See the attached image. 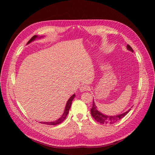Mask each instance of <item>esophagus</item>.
<instances>
[{
	"label": "esophagus",
	"mask_w": 155,
	"mask_h": 155,
	"mask_svg": "<svg viewBox=\"0 0 155 155\" xmlns=\"http://www.w3.org/2000/svg\"><path fill=\"white\" fill-rule=\"evenodd\" d=\"M89 86L88 85H87V84H83L82 85V86L80 87V91L81 92H84V91H87L89 90Z\"/></svg>",
	"instance_id": "esophagus-1"
}]
</instances>
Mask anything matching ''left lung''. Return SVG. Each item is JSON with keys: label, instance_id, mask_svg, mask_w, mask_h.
Returning a JSON list of instances; mask_svg holds the SVG:
<instances>
[{"label": "left lung", "instance_id": "1", "mask_svg": "<svg viewBox=\"0 0 155 155\" xmlns=\"http://www.w3.org/2000/svg\"><path fill=\"white\" fill-rule=\"evenodd\" d=\"M127 47L128 51L133 52V49L130 47V45H127ZM130 110V108L123 114H120L118 115H114V116H108V115L103 114V113H101V112H99L97 110V107L93 101V107H92L91 109V113L92 117H93L95 119V120L97 121L98 123H101V124H111L116 123V122L119 120L120 119H121V118H123L125 115H127L128 114V113Z\"/></svg>", "mask_w": 155, "mask_h": 155}]
</instances>
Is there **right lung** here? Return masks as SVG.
I'll list each match as a JSON object with an SVG mask.
<instances>
[{
    "instance_id": "right-lung-1",
    "label": "right lung",
    "mask_w": 155,
    "mask_h": 155,
    "mask_svg": "<svg viewBox=\"0 0 155 155\" xmlns=\"http://www.w3.org/2000/svg\"><path fill=\"white\" fill-rule=\"evenodd\" d=\"M37 38H38V36H37V35L33 36V37H32L30 39V41H29L27 42V44H29V43H30V42L35 41V39ZM74 97H75V94H72V96L70 97V98H69V99L68 100L67 103V104H66L64 113L62 114V115L61 118H59L58 119H57V120H55V121H53V122H40V123H42V124H48V125H57V124H58L61 123L62 122H63L65 118H66V117H67V114H68L69 109H70V108L71 107V104H72V100L74 99Z\"/></svg>"
}]
</instances>
